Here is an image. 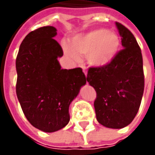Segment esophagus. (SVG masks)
Here are the masks:
<instances>
[{
  "instance_id": "1",
  "label": "esophagus",
  "mask_w": 155,
  "mask_h": 155,
  "mask_svg": "<svg viewBox=\"0 0 155 155\" xmlns=\"http://www.w3.org/2000/svg\"><path fill=\"white\" fill-rule=\"evenodd\" d=\"M80 67L83 69V71H84V73L85 74V76H87V68L84 65V64H80Z\"/></svg>"
}]
</instances>
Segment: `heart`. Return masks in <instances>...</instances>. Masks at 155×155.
<instances>
[{"mask_svg":"<svg viewBox=\"0 0 155 155\" xmlns=\"http://www.w3.org/2000/svg\"><path fill=\"white\" fill-rule=\"evenodd\" d=\"M72 47L64 45V51L73 59L78 58V54L87 55L90 64L94 66H105L115 58L120 47L117 34L106 28H97L86 33L75 36Z\"/></svg>","mask_w":155,"mask_h":155,"instance_id":"heart-1","label":"heart"}]
</instances>
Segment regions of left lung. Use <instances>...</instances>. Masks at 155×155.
<instances>
[{"label": "left lung", "mask_w": 155, "mask_h": 155, "mask_svg": "<svg viewBox=\"0 0 155 155\" xmlns=\"http://www.w3.org/2000/svg\"><path fill=\"white\" fill-rule=\"evenodd\" d=\"M122 37V49L111 62L101 67H90L86 80L95 89L97 120L104 127L122 128L136 116L144 91L141 51L128 28L116 22Z\"/></svg>", "instance_id": "obj_1"}]
</instances>
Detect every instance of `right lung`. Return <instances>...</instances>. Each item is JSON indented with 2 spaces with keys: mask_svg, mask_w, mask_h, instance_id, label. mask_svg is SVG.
Returning a JSON list of instances; mask_svg holds the SVG:
<instances>
[{
  "mask_svg": "<svg viewBox=\"0 0 155 155\" xmlns=\"http://www.w3.org/2000/svg\"><path fill=\"white\" fill-rule=\"evenodd\" d=\"M55 27H39L27 34L16 58V94L33 127L55 132L68 124L69 106L86 84L81 68L61 69V45L53 39Z\"/></svg>",
  "mask_w": 155,
  "mask_h": 155,
  "instance_id": "obj_1",
  "label": "right lung"
}]
</instances>
